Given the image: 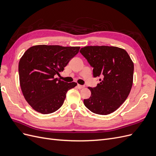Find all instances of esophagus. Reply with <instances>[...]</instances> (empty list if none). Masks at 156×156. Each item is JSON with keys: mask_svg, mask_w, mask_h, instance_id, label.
I'll use <instances>...</instances> for the list:
<instances>
[{"mask_svg": "<svg viewBox=\"0 0 156 156\" xmlns=\"http://www.w3.org/2000/svg\"><path fill=\"white\" fill-rule=\"evenodd\" d=\"M84 87V86H83V85H81V84H77V88H79V89H82V88H83Z\"/></svg>", "mask_w": 156, "mask_h": 156, "instance_id": "esophagus-1", "label": "esophagus"}]
</instances>
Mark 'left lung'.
<instances>
[{
    "mask_svg": "<svg viewBox=\"0 0 156 156\" xmlns=\"http://www.w3.org/2000/svg\"><path fill=\"white\" fill-rule=\"evenodd\" d=\"M80 53L93 68L94 77H100L96 87H88L91 96L84 100L94 113L107 115L119 108L133 84L134 65L128 53L117 47L87 46Z\"/></svg>",
    "mask_w": 156,
    "mask_h": 156,
    "instance_id": "1",
    "label": "left lung"
}]
</instances>
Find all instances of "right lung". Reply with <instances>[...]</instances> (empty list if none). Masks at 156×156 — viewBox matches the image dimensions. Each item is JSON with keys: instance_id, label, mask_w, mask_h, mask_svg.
<instances>
[{"instance_id": "add662e5", "label": "right lung", "mask_w": 156, "mask_h": 156, "mask_svg": "<svg viewBox=\"0 0 156 156\" xmlns=\"http://www.w3.org/2000/svg\"><path fill=\"white\" fill-rule=\"evenodd\" d=\"M80 47L39 45L27 49L19 62L21 90L28 103L37 112L46 115L63 105L69 89L77 85L55 78L64 71Z\"/></svg>"}]
</instances>
